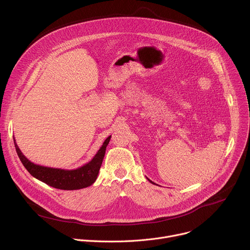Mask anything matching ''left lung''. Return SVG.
Wrapping results in <instances>:
<instances>
[{"label":"left lung","mask_w":250,"mask_h":250,"mask_svg":"<svg viewBox=\"0 0 250 250\" xmlns=\"http://www.w3.org/2000/svg\"><path fill=\"white\" fill-rule=\"evenodd\" d=\"M147 180H148V181H149V182H150V183H152V184H154V183H153V182H152V181H151V180H149V179H148V178H147Z\"/></svg>","instance_id":"left-lung-1"}]
</instances>
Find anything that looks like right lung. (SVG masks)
<instances>
[{
	"label": "right lung",
	"instance_id": "add662e5",
	"mask_svg": "<svg viewBox=\"0 0 250 250\" xmlns=\"http://www.w3.org/2000/svg\"><path fill=\"white\" fill-rule=\"evenodd\" d=\"M110 139L111 135L105 138L103 146L90 162L84 164L79 168L72 170L52 168L34 164L22 154V152L17 145L15 138L14 142L17 153L21 163L23 164L25 169L30 173L31 176L37 178L38 180L47 184L48 186H51L56 189L79 190L91 186L96 181L105 153L106 146L109 145Z\"/></svg>",
	"mask_w": 250,
	"mask_h": 250
}]
</instances>
